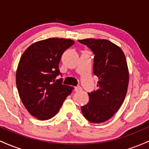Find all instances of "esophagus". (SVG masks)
<instances>
[{
	"mask_svg": "<svg viewBox=\"0 0 149 149\" xmlns=\"http://www.w3.org/2000/svg\"><path fill=\"white\" fill-rule=\"evenodd\" d=\"M74 90L76 92H78V91H80V90H82V88L80 86H76L74 88Z\"/></svg>",
	"mask_w": 149,
	"mask_h": 149,
	"instance_id": "34e87169",
	"label": "esophagus"
}]
</instances>
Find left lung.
Listing matches in <instances>:
<instances>
[{"label": "left lung", "instance_id": "obj_1", "mask_svg": "<svg viewBox=\"0 0 149 149\" xmlns=\"http://www.w3.org/2000/svg\"><path fill=\"white\" fill-rule=\"evenodd\" d=\"M93 52V72L99 78L96 91L88 93L89 102L81 107L90 122L101 123L110 119L122 105L129 83V71L120 47L105 39L78 40Z\"/></svg>", "mask_w": 149, "mask_h": 149}]
</instances>
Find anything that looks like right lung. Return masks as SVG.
Returning a JSON list of instances; mask_svg holds the SVG:
<instances>
[{
    "label": "right lung",
    "mask_w": 149,
    "mask_h": 149,
    "mask_svg": "<svg viewBox=\"0 0 149 149\" xmlns=\"http://www.w3.org/2000/svg\"><path fill=\"white\" fill-rule=\"evenodd\" d=\"M71 39L51 38L31 45L20 58L16 85L22 103L31 115L40 120L52 118L59 111L73 87L63 85L59 63Z\"/></svg>",
    "instance_id": "obj_1"
}]
</instances>
